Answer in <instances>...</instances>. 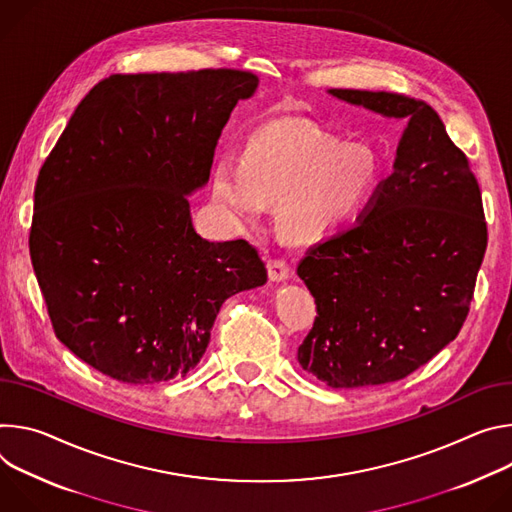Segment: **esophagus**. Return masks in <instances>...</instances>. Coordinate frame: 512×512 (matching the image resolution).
<instances>
[{
	"label": "esophagus",
	"instance_id": "obj_1",
	"mask_svg": "<svg viewBox=\"0 0 512 512\" xmlns=\"http://www.w3.org/2000/svg\"><path fill=\"white\" fill-rule=\"evenodd\" d=\"M266 268H268V278L272 282L287 280L289 274H291V268H289V264L285 260H268Z\"/></svg>",
	"mask_w": 512,
	"mask_h": 512
}]
</instances>
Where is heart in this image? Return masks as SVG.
<instances>
[{
  "instance_id": "heart-1",
  "label": "heart",
  "mask_w": 512,
  "mask_h": 512,
  "mask_svg": "<svg viewBox=\"0 0 512 512\" xmlns=\"http://www.w3.org/2000/svg\"><path fill=\"white\" fill-rule=\"evenodd\" d=\"M378 181L380 166L370 150L313 128L268 126L248 142L242 166L232 158L215 164L211 193L242 223L260 221L266 203H280V232L309 246L354 221Z\"/></svg>"
}]
</instances>
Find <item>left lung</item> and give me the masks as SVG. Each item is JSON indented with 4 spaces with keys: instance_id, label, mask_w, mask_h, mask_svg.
I'll return each mask as SVG.
<instances>
[{
    "instance_id": "obj_1",
    "label": "left lung",
    "mask_w": 512,
    "mask_h": 512,
    "mask_svg": "<svg viewBox=\"0 0 512 512\" xmlns=\"http://www.w3.org/2000/svg\"><path fill=\"white\" fill-rule=\"evenodd\" d=\"M331 97L405 120L392 175L352 230L307 250L297 274L317 317L299 364L331 388L401 380L460 333L486 252L478 181L437 111L421 99L360 89Z\"/></svg>"
}]
</instances>
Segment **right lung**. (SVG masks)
Instances as JSON below:
<instances>
[{
    "label": "right lung",
    "instance_id": "add662e5",
    "mask_svg": "<svg viewBox=\"0 0 512 512\" xmlns=\"http://www.w3.org/2000/svg\"><path fill=\"white\" fill-rule=\"evenodd\" d=\"M258 79L234 69L111 75L77 105L34 189L30 256L56 337L128 384L185 376L225 299L262 287L246 240L209 242L189 195Z\"/></svg>",
    "mask_w": 512,
    "mask_h": 512
}]
</instances>
